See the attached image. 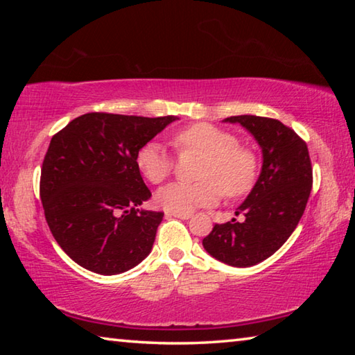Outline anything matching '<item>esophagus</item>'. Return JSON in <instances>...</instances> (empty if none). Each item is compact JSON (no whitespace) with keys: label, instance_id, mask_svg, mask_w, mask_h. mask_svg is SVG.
<instances>
[{"label":"esophagus","instance_id":"esophagus-1","mask_svg":"<svg viewBox=\"0 0 355 355\" xmlns=\"http://www.w3.org/2000/svg\"><path fill=\"white\" fill-rule=\"evenodd\" d=\"M191 213H177V211H166V218H180V219H189Z\"/></svg>","mask_w":355,"mask_h":355}]
</instances>
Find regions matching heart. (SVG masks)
I'll return each instance as SVG.
<instances>
[{"instance_id": "b5f03b06", "label": "heart", "mask_w": 355, "mask_h": 355, "mask_svg": "<svg viewBox=\"0 0 355 355\" xmlns=\"http://www.w3.org/2000/svg\"><path fill=\"white\" fill-rule=\"evenodd\" d=\"M178 153H197L203 158L196 183H171L156 192V203L167 211L188 213L194 208L213 205L222 191L227 197H241L254 188L258 161L252 150L238 146L228 131L211 123H194L172 135ZM136 166L150 183L158 184L171 175L173 158L158 142H147L137 150Z\"/></svg>"}]
</instances>
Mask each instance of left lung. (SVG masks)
<instances>
[{
    "label": "left lung",
    "mask_w": 355,
    "mask_h": 355,
    "mask_svg": "<svg viewBox=\"0 0 355 355\" xmlns=\"http://www.w3.org/2000/svg\"><path fill=\"white\" fill-rule=\"evenodd\" d=\"M224 122L239 123L255 137L263 166L235 213L243 214L244 220L216 224L202 244L216 260L249 268L271 257L291 236L307 207L313 171L307 144L280 120L233 116Z\"/></svg>",
    "instance_id": "1"
}]
</instances>
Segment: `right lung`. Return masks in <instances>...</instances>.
Listing matches in <instances>:
<instances>
[{
  "mask_svg": "<svg viewBox=\"0 0 355 355\" xmlns=\"http://www.w3.org/2000/svg\"><path fill=\"white\" fill-rule=\"evenodd\" d=\"M177 119L89 112L51 137L42 205L58 244L84 269L122 274L150 254L164 213L139 208L152 192L136 153Z\"/></svg>",
  "mask_w": 355,
  "mask_h": 355,
  "instance_id": "1",
  "label": "right lung"
}]
</instances>
